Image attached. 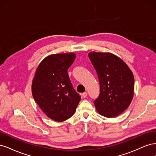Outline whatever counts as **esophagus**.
<instances>
[{"label": "esophagus", "mask_w": 156, "mask_h": 156, "mask_svg": "<svg viewBox=\"0 0 156 156\" xmlns=\"http://www.w3.org/2000/svg\"><path fill=\"white\" fill-rule=\"evenodd\" d=\"M82 96L84 98H85L87 96V92H84L82 94Z\"/></svg>", "instance_id": "1"}]
</instances>
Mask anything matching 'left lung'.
<instances>
[{
  "label": "left lung",
  "instance_id": "left-lung-1",
  "mask_svg": "<svg viewBox=\"0 0 156 156\" xmlns=\"http://www.w3.org/2000/svg\"><path fill=\"white\" fill-rule=\"evenodd\" d=\"M88 57L100 85V95L94 102L96 110L107 118L117 116L133 100V74L123 60L112 53L90 52Z\"/></svg>",
  "mask_w": 156,
  "mask_h": 156
}]
</instances>
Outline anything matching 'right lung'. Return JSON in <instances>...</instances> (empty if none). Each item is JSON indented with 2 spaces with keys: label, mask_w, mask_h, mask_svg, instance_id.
<instances>
[{
  "label": "right lung",
  "mask_w": 156,
  "mask_h": 156,
  "mask_svg": "<svg viewBox=\"0 0 156 156\" xmlns=\"http://www.w3.org/2000/svg\"><path fill=\"white\" fill-rule=\"evenodd\" d=\"M75 56L73 53L47 56L37 66L33 79V98L47 116L56 122L72 116L81 100L68 73Z\"/></svg>",
  "instance_id": "add662e5"
}]
</instances>
